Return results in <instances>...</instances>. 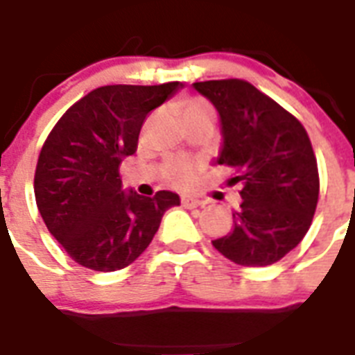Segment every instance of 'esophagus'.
<instances>
[{"mask_svg": "<svg viewBox=\"0 0 355 355\" xmlns=\"http://www.w3.org/2000/svg\"><path fill=\"white\" fill-rule=\"evenodd\" d=\"M181 205L185 209H194V207H200L202 202L198 200V198H192V196H183L181 198Z\"/></svg>", "mask_w": 355, "mask_h": 355, "instance_id": "1", "label": "esophagus"}]
</instances>
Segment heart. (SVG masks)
Returning <instances> with one entry per match:
<instances>
[{
	"label": "heart",
	"mask_w": 355,
	"mask_h": 355,
	"mask_svg": "<svg viewBox=\"0 0 355 355\" xmlns=\"http://www.w3.org/2000/svg\"><path fill=\"white\" fill-rule=\"evenodd\" d=\"M196 114H211L207 103L202 100H192L185 107V118L196 116ZM198 174V164L189 159H172L164 166V178L168 183L175 187H189Z\"/></svg>",
	"instance_id": "1"
}]
</instances>
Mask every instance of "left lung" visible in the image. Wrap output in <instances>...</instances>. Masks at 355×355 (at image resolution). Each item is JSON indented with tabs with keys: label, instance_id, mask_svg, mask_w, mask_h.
I'll return each mask as SVG.
<instances>
[{
	"label": "left lung",
	"instance_id": "obj_1",
	"mask_svg": "<svg viewBox=\"0 0 355 355\" xmlns=\"http://www.w3.org/2000/svg\"><path fill=\"white\" fill-rule=\"evenodd\" d=\"M220 118L222 148L215 164L239 170L243 203L233 230L213 241L243 266H266L296 248L318 202V170L311 140L293 114L241 79L192 85Z\"/></svg>",
	"mask_w": 355,
	"mask_h": 355
}]
</instances>
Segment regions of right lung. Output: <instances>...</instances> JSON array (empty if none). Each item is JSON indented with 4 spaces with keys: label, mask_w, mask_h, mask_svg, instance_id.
Listing matches in <instances>:
<instances>
[{
    "label": "right lung",
    "mask_w": 355,
    "mask_h": 355,
    "mask_svg": "<svg viewBox=\"0 0 355 355\" xmlns=\"http://www.w3.org/2000/svg\"><path fill=\"white\" fill-rule=\"evenodd\" d=\"M183 89L109 85L81 98L46 139L35 172V198L44 224L76 263L98 272L120 270L150 246L161 218L180 205L172 191L140 196L123 191L118 168L137 152L150 111Z\"/></svg>",
    "instance_id": "1"
}]
</instances>
